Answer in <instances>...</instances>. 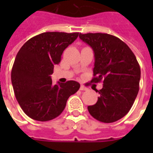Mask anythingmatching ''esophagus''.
<instances>
[{"instance_id":"1","label":"esophagus","mask_w":153,"mask_h":153,"mask_svg":"<svg viewBox=\"0 0 153 153\" xmlns=\"http://www.w3.org/2000/svg\"><path fill=\"white\" fill-rule=\"evenodd\" d=\"M79 90H82V91H85V90H87V88H86V86H83V85H81V86H80V88H79Z\"/></svg>"}]
</instances>
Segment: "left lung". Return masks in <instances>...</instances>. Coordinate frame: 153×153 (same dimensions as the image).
<instances>
[{
	"label": "left lung",
	"mask_w": 153,
	"mask_h": 153,
	"mask_svg": "<svg viewBox=\"0 0 153 153\" xmlns=\"http://www.w3.org/2000/svg\"><path fill=\"white\" fill-rule=\"evenodd\" d=\"M94 52L91 83L102 80L97 103L87 107L93 118L106 123L116 122L130 110L140 90L141 70L126 44L108 33H79Z\"/></svg>",
	"instance_id": "obj_1"
}]
</instances>
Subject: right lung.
<instances>
[{
	"label": "right lung",
	"instance_id": "add662e5",
	"mask_svg": "<svg viewBox=\"0 0 153 153\" xmlns=\"http://www.w3.org/2000/svg\"><path fill=\"white\" fill-rule=\"evenodd\" d=\"M79 33L45 32L22 46L11 70L13 91L23 111L33 120L46 122L56 118L65 109L69 97L77 92L79 83L70 80L52 84L54 65Z\"/></svg>",
	"mask_w": 153,
	"mask_h": 153
}]
</instances>
